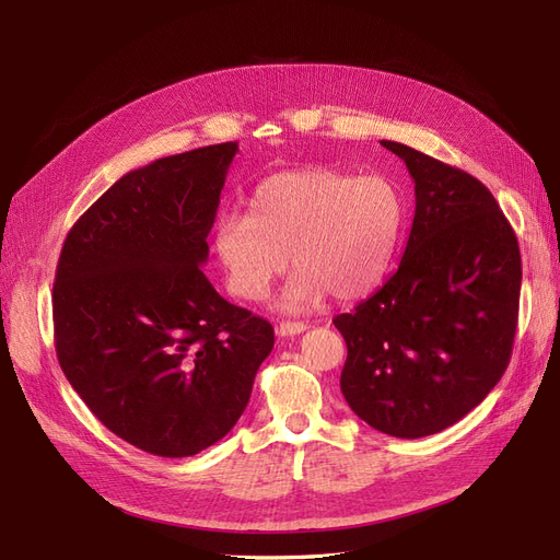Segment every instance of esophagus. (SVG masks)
<instances>
[{"instance_id":"1","label":"esophagus","mask_w":560,"mask_h":560,"mask_svg":"<svg viewBox=\"0 0 560 560\" xmlns=\"http://www.w3.org/2000/svg\"><path fill=\"white\" fill-rule=\"evenodd\" d=\"M306 329H308V325H303V322H280L278 334L280 336H296V334H303Z\"/></svg>"}]
</instances>
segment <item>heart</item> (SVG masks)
Instances as JSON below:
<instances>
[{
	"label": "heart",
	"instance_id": "heart-1",
	"mask_svg": "<svg viewBox=\"0 0 560 560\" xmlns=\"http://www.w3.org/2000/svg\"><path fill=\"white\" fill-rule=\"evenodd\" d=\"M406 224V198L383 175L292 171L268 177L252 212H224L214 249L235 296L259 301L290 266L284 311H308L325 294L352 301L376 290L393 266Z\"/></svg>",
	"mask_w": 560,
	"mask_h": 560
}]
</instances>
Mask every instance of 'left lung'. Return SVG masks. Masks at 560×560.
<instances>
[{"label": "left lung", "mask_w": 560, "mask_h": 560, "mask_svg": "<svg viewBox=\"0 0 560 560\" xmlns=\"http://www.w3.org/2000/svg\"><path fill=\"white\" fill-rule=\"evenodd\" d=\"M413 179L404 257L376 294L334 317L348 346L341 393L366 425L418 439L479 406L512 358L521 252L486 186L457 167L381 140Z\"/></svg>", "instance_id": "obj_1"}]
</instances>
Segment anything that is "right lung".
<instances>
[{"label": "right lung", "instance_id": "1", "mask_svg": "<svg viewBox=\"0 0 560 560\" xmlns=\"http://www.w3.org/2000/svg\"><path fill=\"white\" fill-rule=\"evenodd\" d=\"M235 154L224 142L126 173L60 252L58 362L95 418L151 455L189 457L226 436L276 343L200 268Z\"/></svg>", "mask_w": 560, "mask_h": 560}]
</instances>
